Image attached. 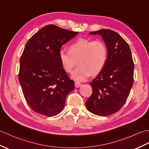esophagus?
Returning <instances> with one entry per match:
<instances>
[{
    "label": "esophagus",
    "instance_id": "34e87169",
    "mask_svg": "<svg viewBox=\"0 0 149 149\" xmlns=\"http://www.w3.org/2000/svg\"><path fill=\"white\" fill-rule=\"evenodd\" d=\"M81 86V84L80 82H77V81H75V88H79V87H80V86Z\"/></svg>",
    "mask_w": 149,
    "mask_h": 149
}]
</instances>
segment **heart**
Segmentation results:
<instances>
[{
  "label": "heart",
  "instance_id": "1",
  "mask_svg": "<svg viewBox=\"0 0 149 149\" xmlns=\"http://www.w3.org/2000/svg\"><path fill=\"white\" fill-rule=\"evenodd\" d=\"M58 56L62 68L67 73L72 72L77 61L79 66L72 72V77L84 81L91 74L97 75L103 70L108 53L103 41L80 38L69 46V51L60 49Z\"/></svg>",
  "mask_w": 149,
  "mask_h": 149
}]
</instances>
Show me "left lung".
Listing matches in <instances>:
<instances>
[{"label":"left lung","mask_w":149,"mask_h":149,"mask_svg":"<svg viewBox=\"0 0 149 149\" xmlns=\"http://www.w3.org/2000/svg\"><path fill=\"white\" fill-rule=\"evenodd\" d=\"M89 33L102 36L108 57L104 68L90 83L93 92L86 106L95 115L110 116L122 108L133 86L134 63L131 52L123 38L113 30L102 29Z\"/></svg>","instance_id":"left-lung-1"}]
</instances>
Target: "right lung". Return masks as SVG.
Segmentation results:
<instances>
[{
    "label": "right lung",
    "instance_id": "1",
    "mask_svg": "<svg viewBox=\"0 0 149 149\" xmlns=\"http://www.w3.org/2000/svg\"><path fill=\"white\" fill-rule=\"evenodd\" d=\"M78 33L48 25L26 42L18 78L24 97L34 112L52 117L63 110L75 86L62 68L58 54L62 46Z\"/></svg>",
    "mask_w": 149,
    "mask_h": 149
}]
</instances>
